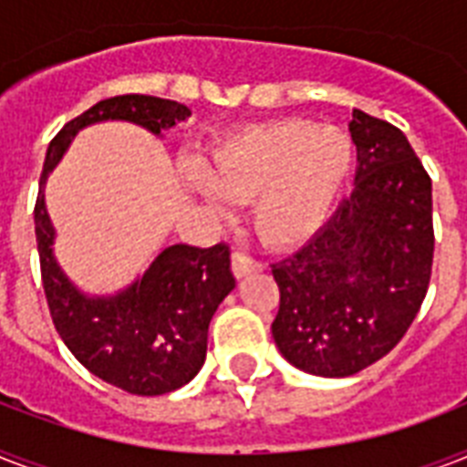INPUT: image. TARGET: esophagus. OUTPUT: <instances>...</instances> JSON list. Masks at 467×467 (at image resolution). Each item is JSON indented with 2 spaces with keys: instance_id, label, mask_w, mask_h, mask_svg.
Segmentation results:
<instances>
[{
  "instance_id": "34e87169",
  "label": "esophagus",
  "mask_w": 467,
  "mask_h": 467,
  "mask_svg": "<svg viewBox=\"0 0 467 467\" xmlns=\"http://www.w3.org/2000/svg\"><path fill=\"white\" fill-rule=\"evenodd\" d=\"M254 271H262V264L252 259V256L242 254V252H234L233 254V274L237 278H244L249 274H254Z\"/></svg>"
}]
</instances>
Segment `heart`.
Wrapping results in <instances>:
<instances>
[{"instance_id": "1", "label": "heart", "mask_w": 467, "mask_h": 467, "mask_svg": "<svg viewBox=\"0 0 467 467\" xmlns=\"http://www.w3.org/2000/svg\"><path fill=\"white\" fill-rule=\"evenodd\" d=\"M351 161V140L341 130L284 120L220 140L203 169L189 174V189L220 215H230L233 201H252L262 240L288 249L327 225Z\"/></svg>"}]
</instances>
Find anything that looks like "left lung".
<instances>
[{
	"instance_id": "left-lung-1",
	"label": "left lung",
	"mask_w": 467,
	"mask_h": 467,
	"mask_svg": "<svg viewBox=\"0 0 467 467\" xmlns=\"http://www.w3.org/2000/svg\"><path fill=\"white\" fill-rule=\"evenodd\" d=\"M354 191L306 247L271 266V325L296 368L347 378L383 358L417 317L434 259L431 179L405 133L354 109Z\"/></svg>"
}]
</instances>
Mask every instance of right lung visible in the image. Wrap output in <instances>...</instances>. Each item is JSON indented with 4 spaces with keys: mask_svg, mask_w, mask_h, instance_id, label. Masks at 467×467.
<instances>
[{
    "mask_svg": "<svg viewBox=\"0 0 467 467\" xmlns=\"http://www.w3.org/2000/svg\"><path fill=\"white\" fill-rule=\"evenodd\" d=\"M189 116V106L171 99L142 94L104 99L55 135L40 174L33 218L55 329L84 368L130 395H164L196 378L205 361L208 325L234 288L230 249L171 244L126 288L111 296H89L72 284L55 259L46 182L82 128L123 120L161 138Z\"/></svg>",
    "mask_w": 467,
    "mask_h": 467,
    "instance_id": "right-lung-1",
    "label": "right lung"
}]
</instances>
